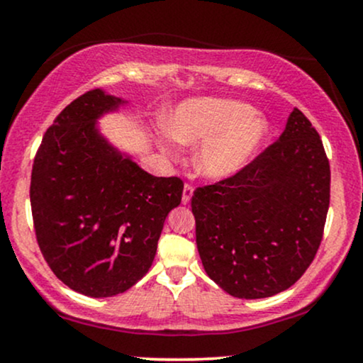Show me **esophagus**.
Listing matches in <instances>:
<instances>
[{"label": "esophagus", "mask_w": 363, "mask_h": 363, "mask_svg": "<svg viewBox=\"0 0 363 363\" xmlns=\"http://www.w3.org/2000/svg\"><path fill=\"white\" fill-rule=\"evenodd\" d=\"M191 196H193V186L186 184L182 189V205H187L191 201Z\"/></svg>", "instance_id": "34e87169"}]
</instances>
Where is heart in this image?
<instances>
[{"label":"heart","instance_id":"heart-1","mask_svg":"<svg viewBox=\"0 0 363 363\" xmlns=\"http://www.w3.org/2000/svg\"><path fill=\"white\" fill-rule=\"evenodd\" d=\"M167 133L184 147H199L194 155L198 176L225 181L257 157L269 136V121L239 101L189 99L172 111ZM158 147L165 155H174L169 136L158 141Z\"/></svg>","mask_w":363,"mask_h":363}]
</instances>
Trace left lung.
<instances>
[{
  "label": "left lung",
  "mask_w": 363,
  "mask_h": 363,
  "mask_svg": "<svg viewBox=\"0 0 363 363\" xmlns=\"http://www.w3.org/2000/svg\"><path fill=\"white\" fill-rule=\"evenodd\" d=\"M329 184L323 141L294 109L280 138L242 172L194 191L196 244L208 277L237 298L290 289L319 249Z\"/></svg>",
  "instance_id": "8db88e82"
}]
</instances>
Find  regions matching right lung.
Masks as SVG:
<instances>
[{
    "instance_id": "1",
    "label": "right lung",
    "mask_w": 363,
    "mask_h": 363,
    "mask_svg": "<svg viewBox=\"0 0 363 363\" xmlns=\"http://www.w3.org/2000/svg\"><path fill=\"white\" fill-rule=\"evenodd\" d=\"M126 104L102 89L83 94L45 131L32 167L44 259L65 285L94 298L123 294L145 277L184 187L148 174L102 135L99 119Z\"/></svg>"
}]
</instances>
